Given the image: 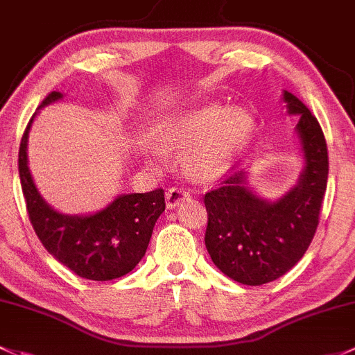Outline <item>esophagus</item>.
<instances>
[{
  "mask_svg": "<svg viewBox=\"0 0 355 355\" xmlns=\"http://www.w3.org/2000/svg\"><path fill=\"white\" fill-rule=\"evenodd\" d=\"M190 197V193L187 190L180 189V187H171L166 190V207L168 209H175L180 202L187 200Z\"/></svg>",
  "mask_w": 355,
  "mask_h": 355,
  "instance_id": "obj_1",
  "label": "esophagus"
}]
</instances>
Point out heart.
<instances>
[{
	"label": "heart",
	"mask_w": 355,
	"mask_h": 355,
	"mask_svg": "<svg viewBox=\"0 0 355 355\" xmlns=\"http://www.w3.org/2000/svg\"><path fill=\"white\" fill-rule=\"evenodd\" d=\"M252 130L245 112L211 103L163 119L156 125V141L170 151L187 148L185 170L197 180H214L230 170ZM149 156H156L155 151Z\"/></svg>",
	"instance_id": "heart-1"
}]
</instances>
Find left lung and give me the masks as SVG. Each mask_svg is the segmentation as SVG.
Returning a JSON list of instances; mask_svg holds the SVG:
<instances>
[{
  "label": "left lung",
  "mask_w": 355,
  "mask_h": 355,
  "mask_svg": "<svg viewBox=\"0 0 355 355\" xmlns=\"http://www.w3.org/2000/svg\"><path fill=\"white\" fill-rule=\"evenodd\" d=\"M287 114L300 115L296 130L304 168L289 192L275 200L257 196L245 171L227 175L204 196L206 248L214 266L233 281L262 286L296 266L316 233L328 180V151L315 115L284 92Z\"/></svg>",
  "instance_id": "8db88e82"
}]
</instances>
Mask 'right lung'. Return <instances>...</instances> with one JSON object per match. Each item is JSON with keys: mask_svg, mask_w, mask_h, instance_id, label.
Here are the masks:
<instances>
[{"mask_svg": "<svg viewBox=\"0 0 355 355\" xmlns=\"http://www.w3.org/2000/svg\"><path fill=\"white\" fill-rule=\"evenodd\" d=\"M61 98L62 93L52 92L39 109ZM33 117L21 137L18 171L28 219L39 240L55 260L83 279L112 281L129 274L146 253L156 219L165 211L163 189L119 196L95 214L58 212L42 199L28 170L27 144Z\"/></svg>", "mask_w": 355, "mask_h": 355, "instance_id": "right-lung-1", "label": "right lung"}]
</instances>
